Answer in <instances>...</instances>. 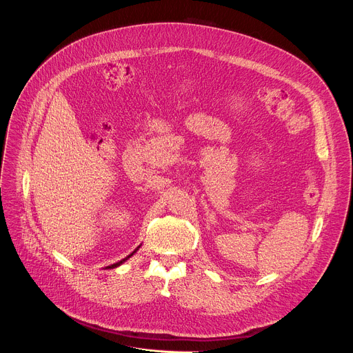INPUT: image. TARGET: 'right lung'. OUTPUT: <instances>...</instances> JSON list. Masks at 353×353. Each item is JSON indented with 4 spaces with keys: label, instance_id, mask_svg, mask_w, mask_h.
Masks as SVG:
<instances>
[{
    "label": "right lung",
    "instance_id": "obj_1",
    "mask_svg": "<svg viewBox=\"0 0 353 353\" xmlns=\"http://www.w3.org/2000/svg\"><path fill=\"white\" fill-rule=\"evenodd\" d=\"M137 250H138V248H137ZM137 250H134V251H132V253H131L130 256H127V257H125V259H123L121 261H119V263H116V264H112V265H109V267H106V268H108V270H109V268H110V270H112V268H117V267H119V265H121V264H123L124 261H127V260H128L130 257H132V254L135 253V251H137Z\"/></svg>",
    "mask_w": 353,
    "mask_h": 353
}]
</instances>
